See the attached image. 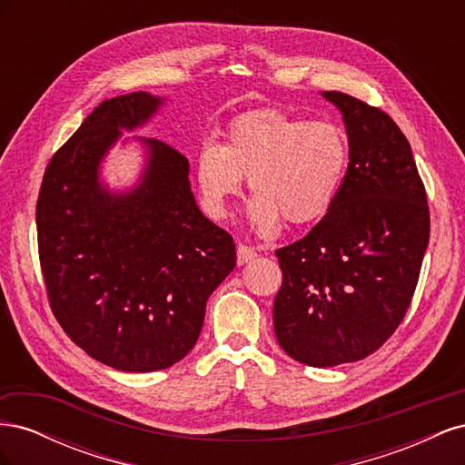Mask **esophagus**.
<instances>
[{"instance_id":"esophagus-1","label":"esophagus","mask_w":465,"mask_h":465,"mask_svg":"<svg viewBox=\"0 0 465 465\" xmlns=\"http://www.w3.org/2000/svg\"><path fill=\"white\" fill-rule=\"evenodd\" d=\"M254 258H258V252L254 248L246 246V244H238V248H236V262H238V265H244V263L252 262Z\"/></svg>"}]
</instances>
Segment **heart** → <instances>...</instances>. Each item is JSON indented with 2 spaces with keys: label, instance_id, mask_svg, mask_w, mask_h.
<instances>
[{
  "label": "heart",
  "instance_id": "b5f03b06",
  "mask_svg": "<svg viewBox=\"0 0 465 465\" xmlns=\"http://www.w3.org/2000/svg\"><path fill=\"white\" fill-rule=\"evenodd\" d=\"M349 137L333 122H306L277 108L236 118L224 143L205 142L195 157V180L207 213L227 217L242 178L254 195L250 221L270 236L281 219L306 224L331 209L349 166Z\"/></svg>",
  "mask_w": 465,
  "mask_h": 465
}]
</instances>
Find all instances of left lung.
Instances as JSON below:
<instances>
[{
	"instance_id": "8db88e82",
	"label": "left lung",
	"mask_w": 465,
	"mask_h": 465,
	"mask_svg": "<svg viewBox=\"0 0 465 465\" xmlns=\"http://www.w3.org/2000/svg\"><path fill=\"white\" fill-rule=\"evenodd\" d=\"M322 94L343 114L349 166L328 213L275 252L283 283L273 301L279 345L318 369L388 341L411 304L430 232L427 192L398 124L351 94Z\"/></svg>"
}]
</instances>
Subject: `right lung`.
Returning <instances> with one entry per match:
<instances>
[{
    "label": "right lung",
    "instance_id": "right-lung-1",
    "mask_svg": "<svg viewBox=\"0 0 465 465\" xmlns=\"http://www.w3.org/2000/svg\"><path fill=\"white\" fill-rule=\"evenodd\" d=\"M163 104L145 91L98 104L54 153L36 202L50 308L75 345L124 372L173 367L195 345L205 304L236 265L232 236L195 205L188 159L159 139L139 184L110 193L98 164Z\"/></svg>",
    "mask_w": 465,
    "mask_h": 465
}]
</instances>
